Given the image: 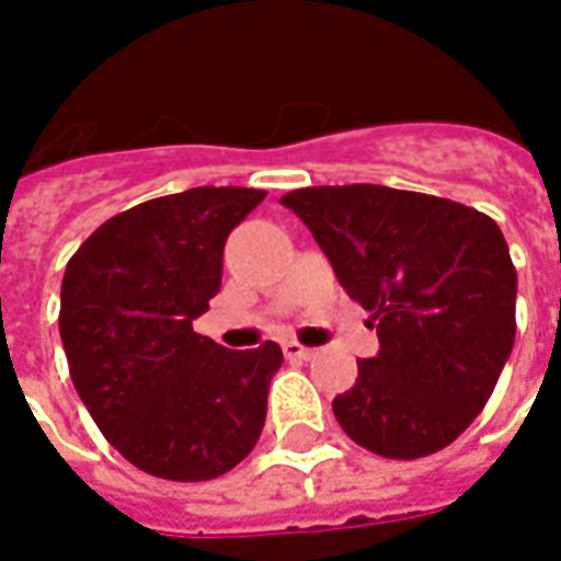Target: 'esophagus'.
Here are the masks:
<instances>
[{
    "instance_id": "34e87169",
    "label": "esophagus",
    "mask_w": 561,
    "mask_h": 561,
    "mask_svg": "<svg viewBox=\"0 0 561 561\" xmlns=\"http://www.w3.org/2000/svg\"><path fill=\"white\" fill-rule=\"evenodd\" d=\"M282 350H285V358H290V362H309V358H314V350L302 347L299 341H285Z\"/></svg>"
}]
</instances>
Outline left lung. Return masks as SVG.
Returning <instances> with one entry per match:
<instances>
[{"mask_svg":"<svg viewBox=\"0 0 561 561\" xmlns=\"http://www.w3.org/2000/svg\"><path fill=\"white\" fill-rule=\"evenodd\" d=\"M279 203L376 320L379 356L332 400L341 430L385 459L444 450L485 409L515 344L518 273L500 226L382 185L299 187Z\"/></svg>","mask_w":561,"mask_h":561,"instance_id":"left-lung-1","label":"left lung"}]
</instances>
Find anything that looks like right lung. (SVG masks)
Masks as SVG:
<instances>
[{"label":"right lung","instance_id":"obj_1","mask_svg":"<svg viewBox=\"0 0 561 561\" xmlns=\"http://www.w3.org/2000/svg\"><path fill=\"white\" fill-rule=\"evenodd\" d=\"M264 199L191 187L114 214L61 282L64 353L81 403L135 468L173 482L224 477L267 417L282 350H226L194 332L224 279L226 238Z\"/></svg>","mask_w":561,"mask_h":561}]
</instances>
